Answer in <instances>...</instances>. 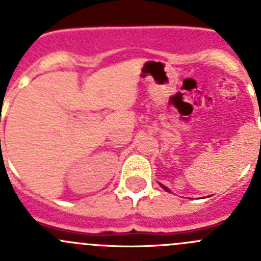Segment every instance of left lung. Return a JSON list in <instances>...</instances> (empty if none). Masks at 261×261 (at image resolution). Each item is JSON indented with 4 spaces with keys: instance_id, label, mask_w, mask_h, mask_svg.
<instances>
[{
    "instance_id": "1",
    "label": "left lung",
    "mask_w": 261,
    "mask_h": 261,
    "mask_svg": "<svg viewBox=\"0 0 261 261\" xmlns=\"http://www.w3.org/2000/svg\"><path fill=\"white\" fill-rule=\"evenodd\" d=\"M162 187H163V188H164V189H165V191H168V192H169V189H168V188H167V187H164V186H162Z\"/></svg>"
}]
</instances>
